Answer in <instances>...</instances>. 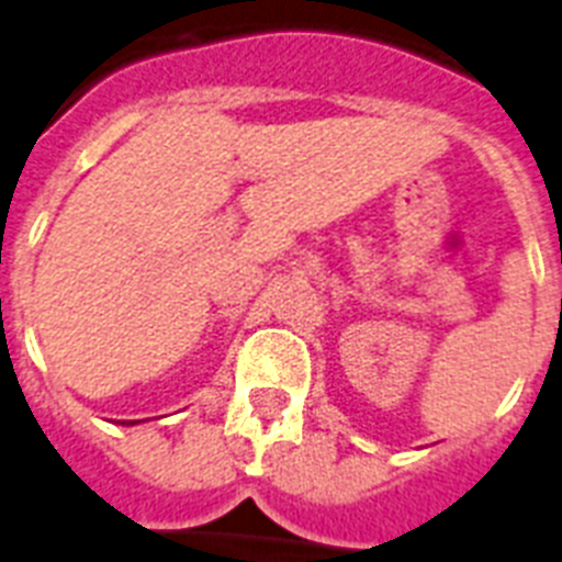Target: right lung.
<instances>
[{
	"label": "right lung",
	"mask_w": 562,
	"mask_h": 562,
	"mask_svg": "<svg viewBox=\"0 0 562 562\" xmlns=\"http://www.w3.org/2000/svg\"><path fill=\"white\" fill-rule=\"evenodd\" d=\"M131 426H134V423H131Z\"/></svg>",
	"instance_id": "add662e5"
}]
</instances>
